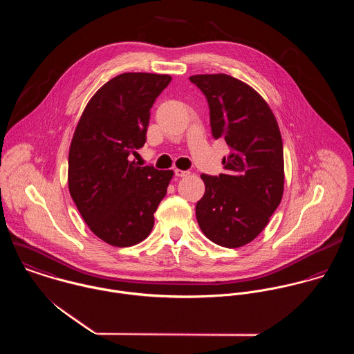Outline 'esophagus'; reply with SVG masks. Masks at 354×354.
Returning a JSON list of instances; mask_svg holds the SVG:
<instances>
[{
    "label": "esophagus",
    "instance_id": "1",
    "mask_svg": "<svg viewBox=\"0 0 354 354\" xmlns=\"http://www.w3.org/2000/svg\"><path fill=\"white\" fill-rule=\"evenodd\" d=\"M174 173H176L177 177H187V176L191 174V171H188V170H180V169H176Z\"/></svg>",
    "mask_w": 354,
    "mask_h": 354
}]
</instances>
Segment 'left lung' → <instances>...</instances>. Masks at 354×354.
Segmentation results:
<instances>
[{
  "mask_svg": "<svg viewBox=\"0 0 354 354\" xmlns=\"http://www.w3.org/2000/svg\"><path fill=\"white\" fill-rule=\"evenodd\" d=\"M209 107L215 139H225V173L202 174L205 192L196 204L204 236L225 248L254 240L267 226L283 195V146L277 118L247 83L225 75H195Z\"/></svg>",
  "mask_w": 354,
  "mask_h": 354,
  "instance_id": "obj_1",
  "label": "left lung"
}]
</instances>
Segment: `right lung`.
I'll return each mask as SVG.
<instances>
[{
	"label": "right lung",
	"mask_w": 354,
	"mask_h": 354,
	"mask_svg": "<svg viewBox=\"0 0 354 354\" xmlns=\"http://www.w3.org/2000/svg\"><path fill=\"white\" fill-rule=\"evenodd\" d=\"M169 75L121 73L87 103L69 147L68 188L90 230L113 247L149 237L171 170L139 166L150 109Z\"/></svg>",
	"instance_id": "add662e5"
}]
</instances>
